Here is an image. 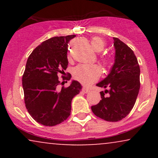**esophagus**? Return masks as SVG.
<instances>
[{"label":"esophagus","mask_w":158,"mask_h":158,"mask_svg":"<svg viewBox=\"0 0 158 158\" xmlns=\"http://www.w3.org/2000/svg\"><path fill=\"white\" fill-rule=\"evenodd\" d=\"M82 91L84 92V93H85V94H87V93H88V92H90V89L89 88H85V87H83L82 88Z\"/></svg>","instance_id":"esophagus-1"}]
</instances>
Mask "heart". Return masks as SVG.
I'll list each match as a JSON object with an SVG mask.
<instances>
[{
  "label": "heart",
  "instance_id": "b5f03b06",
  "mask_svg": "<svg viewBox=\"0 0 158 158\" xmlns=\"http://www.w3.org/2000/svg\"><path fill=\"white\" fill-rule=\"evenodd\" d=\"M90 44L92 48L96 52H100L106 48V42L102 38L94 37L90 40ZM111 59L108 56H106L102 59L104 65H109ZM101 69L96 64H80L76 67L73 70V77L85 85H90L94 81H97L100 77Z\"/></svg>",
  "mask_w": 158,
  "mask_h": 158
}]
</instances>
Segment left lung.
<instances>
[{
	"label": "left lung",
	"instance_id": "8db88e82",
	"mask_svg": "<svg viewBox=\"0 0 158 158\" xmlns=\"http://www.w3.org/2000/svg\"><path fill=\"white\" fill-rule=\"evenodd\" d=\"M114 46L115 60L113 67L107 77L97 84L98 87L108 90L101 91L102 100L91 106L97 117L108 122H117L130 113L140 87V70L133 50L117 38H114Z\"/></svg>",
	"mask_w": 158,
	"mask_h": 158
}]
</instances>
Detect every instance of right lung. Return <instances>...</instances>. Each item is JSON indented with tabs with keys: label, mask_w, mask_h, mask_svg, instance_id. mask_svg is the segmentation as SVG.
Listing matches in <instances>:
<instances>
[{
	"label": "right lung",
	"mask_w": 158,
	"mask_h": 158,
	"mask_svg": "<svg viewBox=\"0 0 158 158\" xmlns=\"http://www.w3.org/2000/svg\"><path fill=\"white\" fill-rule=\"evenodd\" d=\"M76 35L56 36L43 41L27 59L22 77L25 106L29 114L43 126H54L68 119L71 101L79 94L81 85L72 81L68 88L58 89L59 73L68 68V43ZM63 80L70 79L61 77Z\"/></svg>",
	"instance_id": "right-lung-1"
}]
</instances>
